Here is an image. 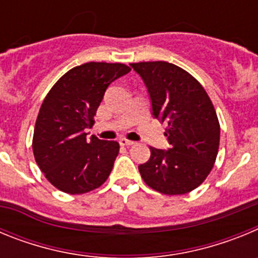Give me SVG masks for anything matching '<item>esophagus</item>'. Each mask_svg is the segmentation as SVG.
<instances>
[{"mask_svg": "<svg viewBox=\"0 0 258 258\" xmlns=\"http://www.w3.org/2000/svg\"><path fill=\"white\" fill-rule=\"evenodd\" d=\"M118 142H120V145L121 146H133L134 143V141H129V140H126V138H121V140L118 141Z\"/></svg>", "mask_w": 258, "mask_h": 258, "instance_id": "1", "label": "esophagus"}]
</instances>
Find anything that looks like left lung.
I'll use <instances>...</instances> for the list:
<instances>
[{"label": "left lung", "instance_id": "8db88e82", "mask_svg": "<svg viewBox=\"0 0 258 258\" xmlns=\"http://www.w3.org/2000/svg\"><path fill=\"white\" fill-rule=\"evenodd\" d=\"M149 89L152 113L166 125L170 149L150 147L138 166L149 187L182 195L199 187L211 173L220 146V122L211 98L187 71L168 61L131 63Z\"/></svg>", "mask_w": 258, "mask_h": 258}]
</instances>
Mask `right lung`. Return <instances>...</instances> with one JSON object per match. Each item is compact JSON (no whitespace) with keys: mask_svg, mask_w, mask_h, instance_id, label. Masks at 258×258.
Listing matches in <instances>:
<instances>
[{"mask_svg":"<svg viewBox=\"0 0 258 258\" xmlns=\"http://www.w3.org/2000/svg\"><path fill=\"white\" fill-rule=\"evenodd\" d=\"M122 63L89 61L66 72L41 104L32 149L47 181L71 195L93 191L106 182L120 150L116 141L84 133L94 125L104 92L126 75Z\"/></svg>","mask_w":258,"mask_h":258,"instance_id":"right-lung-1","label":"right lung"}]
</instances>
